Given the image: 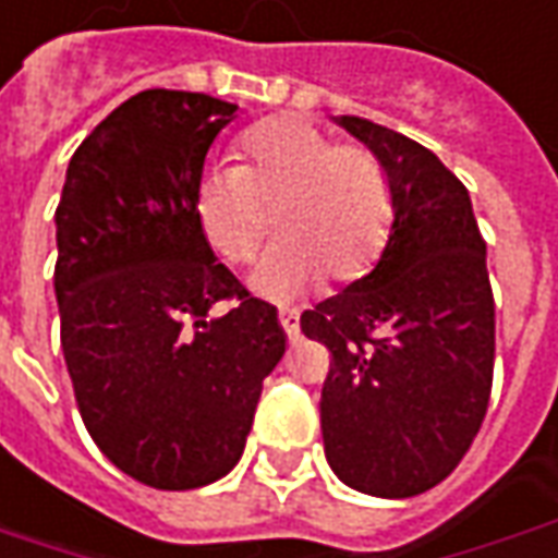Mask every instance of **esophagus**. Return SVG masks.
I'll return each mask as SVG.
<instances>
[{"label": "esophagus", "instance_id": "esophagus-1", "mask_svg": "<svg viewBox=\"0 0 558 558\" xmlns=\"http://www.w3.org/2000/svg\"><path fill=\"white\" fill-rule=\"evenodd\" d=\"M280 327L290 339H295L299 336V314L295 311H280Z\"/></svg>", "mask_w": 558, "mask_h": 558}]
</instances>
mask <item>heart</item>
<instances>
[{
	"mask_svg": "<svg viewBox=\"0 0 558 558\" xmlns=\"http://www.w3.org/2000/svg\"><path fill=\"white\" fill-rule=\"evenodd\" d=\"M241 168L210 165L195 185V216L210 247L247 263L275 204L278 241L253 271V290L290 302L320 283L360 278L388 241L393 201L373 149L332 143L299 116L256 121L238 140Z\"/></svg>",
	"mask_w": 558,
	"mask_h": 558,
	"instance_id": "1",
	"label": "heart"
}]
</instances>
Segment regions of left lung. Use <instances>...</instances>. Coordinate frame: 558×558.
<instances>
[{"label":"left lung","mask_w":558,"mask_h":558,"mask_svg":"<svg viewBox=\"0 0 558 558\" xmlns=\"http://www.w3.org/2000/svg\"><path fill=\"white\" fill-rule=\"evenodd\" d=\"M388 173L393 226L366 278L302 314L327 344L324 452L344 486L412 498L442 483L486 418L495 299L464 183L422 143L342 116Z\"/></svg>","instance_id":"left-lung-1"}]
</instances>
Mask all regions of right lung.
<instances>
[{
	"label": "right lung",
	"mask_w": 558,
	"mask_h": 558,
	"mask_svg": "<svg viewBox=\"0 0 558 558\" xmlns=\"http://www.w3.org/2000/svg\"><path fill=\"white\" fill-rule=\"evenodd\" d=\"M234 112L210 94L140 90L75 149L54 214L60 344L82 422L116 468L165 492L241 461L287 351L278 308L216 263L195 216L207 149ZM216 301L232 302L222 318Z\"/></svg>",
	"instance_id": "1"
}]
</instances>
